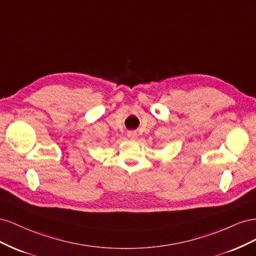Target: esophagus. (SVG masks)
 Segmentation results:
<instances>
[{
	"label": "esophagus",
	"mask_w": 256,
	"mask_h": 256,
	"mask_svg": "<svg viewBox=\"0 0 256 256\" xmlns=\"http://www.w3.org/2000/svg\"><path fill=\"white\" fill-rule=\"evenodd\" d=\"M128 136L131 138V140H136V132H134V131H131V132L128 134Z\"/></svg>",
	"instance_id": "34e87169"
}]
</instances>
